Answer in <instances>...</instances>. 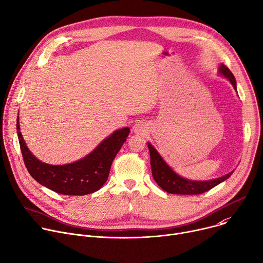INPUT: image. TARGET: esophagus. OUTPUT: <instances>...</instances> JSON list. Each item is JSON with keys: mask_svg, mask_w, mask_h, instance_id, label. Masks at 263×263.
I'll list each match as a JSON object with an SVG mask.
<instances>
[{"mask_svg": "<svg viewBox=\"0 0 263 263\" xmlns=\"http://www.w3.org/2000/svg\"><path fill=\"white\" fill-rule=\"evenodd\" d=\"M133 131L136 134H145L147 131V127L144 123H136L133 127Z\"/></svg>", "mask_w": 263, "mask_h": 263, "instance_id": "esophagus-1", "label": "esophagus"}]
</instances>
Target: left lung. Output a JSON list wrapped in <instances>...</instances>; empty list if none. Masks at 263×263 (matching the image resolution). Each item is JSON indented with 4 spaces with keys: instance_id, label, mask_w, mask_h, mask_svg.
Segmentation results:
<instances>
[{
    "instance_id": "left-lung-1",
    "label": "left lung",
    "mask_w": 263,
    "mask_h": 263,
    "mask_svg": "<svg viewBox=\"0 0 263 263\" xmlns=\"http://www.w3.org/2000/svg\"><path fill=\"white\" fill-rule=\"evenodd\" d=\"M220 73L228 78L230 82L232 83L233 87L236 88V81L231 72V70L226 66H220ZM149 151H150V160H151V169H152V175L154 180L157 182V184L165 192L171 194H179V195H197L206 192V191L211 190L212 187L216 186L220 182L228 179L233 172L208 181H193L187 180L180 176H178L170 166L164 162V160L161 158V156L157 153V151L148 144Z\"/></svg>"
}]
</instances>
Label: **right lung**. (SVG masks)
I'll return each instance as SVG.
<instances>
[{
    "instance_id": "right-lung-1",
    "label": "right lung",
    "mask_w": 263,
    "mask_h": 263,
    "mask_svg": "<svg viewBox=\"0 0 263 263\" xmlns=\"http://www.w3.org/2000/svg\"><path fill=\"white\" fill-rule=\"evenodd\" d=\"M16 131L22 156L29 174L39 183L59 194L82 196L99 191L107 181L112 161L126 141L130 129L115 131L89 155L64 165L44 163L30 153L20 132L18 118Z\"/></svg>"
}]
</instances>
